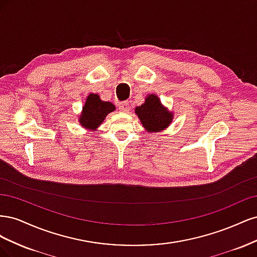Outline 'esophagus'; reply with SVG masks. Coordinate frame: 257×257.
I'll return each mask as SVG.
<instances>
[{"mask_svg":"<svg viewBox=\"0 0 257 257\" xmlns=\"http://www.w3.org/2000/svg\"><path fill=\"white\" fill-rule=\"evenodd\" d=\"M119 109L122 112H128L130 111V104L127 102H123L119 104Z\"/></svg>","mask_w":257,"mask_h":257,"instance_id":"34e87169","label":"esophagus"}]
</instances>
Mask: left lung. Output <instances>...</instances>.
Listing matches in <instances>:
<instances>
[{"mask_svg": "<svg viewBox=\"0 0 257 257\" xmlns=\"http://www.w3.org/2000/svg\"><path fill=\"white\" fill-rule=\"evenodd\" d=\"M135 113L143 123V126L152 133V132H161L168 127L173 121V112L167 110V108L162 105L160 98L149 94L142 106L135 108Z\"/></svg>", "mask_w": 257, "mask_h": 257, "instance_id": "left-lung-1", "label": "left lung"}]
</instances>
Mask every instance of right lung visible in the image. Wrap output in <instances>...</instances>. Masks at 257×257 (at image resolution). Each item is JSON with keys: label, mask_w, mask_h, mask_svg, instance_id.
I'll return each mask as SVG.
<instances>
[{"label": "right lung", "mask_w": 257, "mask_h": 257, "mask_svg": "<svg viewBox=\"0 0 257 257\" xmlns=\"http://www.w3.org/2000/svg\"><path fill=\"white\" fill-rule=\"evenodd\" d=\"M115 109L113 104L110 102H104L99 98L98 94H91L85 99L84 106L79 116V122L81 126L94 131L105 120L108 113L112 112Z\"/></svg>", "instance_id": "add662e5"}]
</instances>
